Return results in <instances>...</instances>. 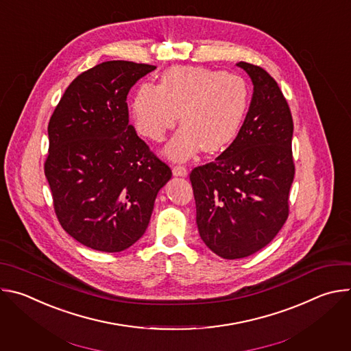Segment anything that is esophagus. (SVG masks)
Returning <instances> with one entry per match:
<instances>
[{
    "mask_svg": "<svg viewBox=\"0 0 351 351\" xmlns=\"http://www.w3.org/2000/svg\"><path fill=\"white\" fill-rule=\"evenodd\" d=\"M172 172L175 176H186L187 175V168L184 165H173Z\"/></svg>",
    "mask_w": 351,
    "mask_h": 351,
    "instance_id": "obj_1",
    "label": "esophagus"
}]
</instances>
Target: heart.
<instances>
[{"label":"heart","instance_id":"heart-1","mask_svg":"<svg viewBox=\"0 0 351 351\" xmlns=\"http://www.w3.org/2000/svg\"><path fill=\"white\" fill-rule=\"evenodd\" d=\"M248 84L236 73L204 66H175L160 84L144 83L133 95L132 119L145 138L161 141L180 114L183 125L167 145L173 160H186L202 147L225 148L239 133L248 108Z\"/></svg>","mask_w":351,"mask_h":351}]
</instances>
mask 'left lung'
I'll return each mask as SVG.
<instances>
[{
	"mask_svg": "<svg viewBox=\"0 0 351 351\" xmlns=\"http://www.w3.org/2000/svg\"><path fill=\"white\" fill-rule=\"evenodd\" d=\"M237 66L254 84L244 123L215 161L190 172L199 236L225 260L252 256L279 233L295 171L293 118L282 90L261 66Z\"/></svg>",
	"mask_w": 351,
	"mask_h": 351,
	"instance_id": "1",
	"label": "left lung"
}]
</instances>
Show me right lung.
I'll list each match as a JSON object with an SVG mask.
<instances>
[{"mask_svg": "<svg viewBox=\"0 0 351 351\" xmlns=\"http://www.w3.org/2000/svg\"><path fill=\"white\" fill-rule=\"evenodd\" d=\"M156 68L95 65L68 86L48 122L44 173L56 215L68 234L98 252H123L144 234L172 176L129 123L128 93Z\"/></svg>", "mask_w": 351, "mask_h": 351, "instance_id": "1", "label": "right lung"}]
</instances>
